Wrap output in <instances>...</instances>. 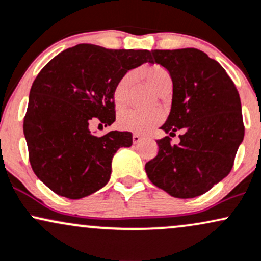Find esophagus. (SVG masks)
Here are the masks:
<instances>
[{"label":"esophagus","instance_id":"1","mask_svg":"<svg viewBox=\"0 0 261 261\" xmlns=\"http://www.w3.org/2000/svg\"><path fill=\"white\" fill-rule=\"evenodd\" d=\"M132 139H133V143H134V144H138V143L142 142L143 137L139 136V134H133V137H132Z\"/></svg>","mask_w":261,"mask_h":261}]
</instances>
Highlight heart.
<instances>
[{"label":"heart","mask_w":261,"mask_h":261,"mask_svg":"<svg viewBox=\"0 0 261 261\" xmlns=\"http://www.w3.org/2000/svg\"><path fill=\"white\" fill-rule=\"evenodd\" d=\"M139 75L152 90L160 95H166L172 89V76L160 64H149L139 69ZM133 73H125L118 79L112 91V100L117 110H123L129 102V94L133 84ZM162 112H137L127 111L119 115L117 124L122 130L134 132V133H146L155 125L161 123Z\"/></svg>","instance_id":"heart-1"}]
</instances>
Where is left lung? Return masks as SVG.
<instances>
[{
	"mask_svg": "<svg viewBox=\"0 0 261 261\" xmlns=\"http://www.w3.org/2000/svg\"><path fill=\"white\" fill-rule=\"evenodd\" d=\"M151 63L165 67L173 83L172 106L156 140L159 152L146 162L149 179L174 198L199 197L233 167L244 137L240 94L217 61L198 48L152 50Z\"/></svg>",
	"mask_w": 261,
	"mask_h": 261,
	"instance_id": "obj_1",
	"label": "left lung"
}]
</instances>
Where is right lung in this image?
I'll use <instances>...</instances> for the list:
<instances>
[{
  "instance_id": "add662e5",
  "label": "right lung",
  "mask_w": 261,
  "mask_h": 261,
  "mask_svg": "<svg viewBox=\"0 0 261 261\" xmlns=\"http://www.w3.org/2000/svg\"><path fill=\"white\" fill-rule=\"evenodd\" d=\"M148 50L79 44L54 57L30 89L23 130L34 173L61 197L81 199L109 182L113 155L129 132L94 136V122L116 119L112 91L128 70L151 62Z\"/></svg>"
}]
</instances>
